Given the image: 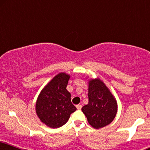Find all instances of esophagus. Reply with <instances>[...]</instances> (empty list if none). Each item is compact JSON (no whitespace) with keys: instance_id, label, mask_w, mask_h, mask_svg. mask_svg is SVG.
<instances>
[{"instance_id":"obj_1","label":"esophagus","mask_w":150,"mask_h":150,"mask_svg":"<svg viewBox=\"0 0 150 150\" xmlns=\"http://www.w3.org/2000/svg\"><path fill=\"white\" fill-rule=\"evenodd\" d=\"M76 107V108L78 109V110H81V109L82 108V105H80V104L77 105Z\"/></svg>"}]
</instances>
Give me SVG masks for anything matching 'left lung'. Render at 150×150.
Wrapping results in <instances>:
<instances>
[{
	"mask_svg": "<svg viewBox=\"0 0 150 150\" xmlns=\"http://www.w3.org/2000/svg\"><path fill=\"white\" fill-rule=\"evenodd\" d=\"M88 104L81 109L89 124L100 129L113 121L117 113L118 105L110 89L100 79L88 81Z\"/></svg>",
	"mask_w": 150,
	"mask_h": 150,
	"instance_id": "left-lung-1",
	"label": "left lung"
}]
</instances>
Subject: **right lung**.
<instances>
[{"mask_svg": "<svg viewBox=\"0 0 150 150\" xmlns=\"http://www.w3.org/2000/svg\"><path fill=\"white\" fill-rule=\"evenodd\" d=\"M70 75L61 72L43 87L37 98L36 112L42 123L51 128L65 125L76 110L66 89Z\"/></svg>", "mask_w": 150, "mask_h": 150, "instance_id": "right-lung-1", "label": "right lung"}]
</instances>
